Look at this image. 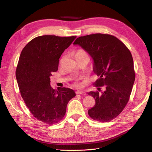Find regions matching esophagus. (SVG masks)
<instances>
[{"label":"esophagus","instance_id":"esophagus-1","mask_svg":"<svg viewBox=\"0 0 152 152\" xmlns=\"http://www.w3.org/2000/svg\"><path fill=\"white\" fill-rule=\"evenodd\" d=\"M76 93L77 94H82V95H86V93H85V92L83 91H82V90H78V91H76Z\"/></svg>","mask_w":152,"mask_h":152}]
</instances>
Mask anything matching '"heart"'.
I'll return each mask as SVG.
<instances>
[{
  "mask_svg": "<svg viewBox=\"0 0 152 152\" xmlns=\"http://www.w3.org/2000/svg\"><path fill=\"white\" fill-rule=\"evenodd\" d=\"M86 54V53H85L84 51H82V50H79V51L77 52L75 55H82V54ZM75 85L79 86V84H76Z\"/></svg>",
  "mask_w": 152,
  "mask_h": 152,
  "instance_id": "obj_1",
  "label": "heart"
}]
</instances>
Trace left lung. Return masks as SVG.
Listing matches in <instances>:
<instances>
[{"instance_id":"obj_1","label":"left lung","mask_w":152,"mask_h":152,"mask_svg":"<svg viewBox=\"0 0 152 152\" xmlns=\"http://www.w3.org/2000/svg\"><path fill=\"white\" fill-rule=\"evenodd\" d=\"M88 53L93 60V72L99 77L96 87H105L91 91L96 104L88 110L95 121L108 122L120 114L126 106L135 80L134 63L129 50L111 35L95 34L77 38L73 43ZM100 91V87H98Z\"/></svg>"}]
</instances>
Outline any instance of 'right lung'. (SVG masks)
Listing matches in <instances>:
<instances>
[{"label":"right lung","mask_w":152,"mask_h":152,"mask_svg":"<svg viewBox=\"0 0 152 152\" xmlns=\"http://www.w3.org/2000/svg\"><path fill=\"white\" fill-rule=\"evenodd\" d=\"M76 37H37L21 53L16 70L18 85L26 107L43 123L54 124L61 121L68 102L76 95L71 89L56 90L50 85V77L58 70L59 58Z\"/></svg>","instance_id":"right-lung-1"}]
</instances>
